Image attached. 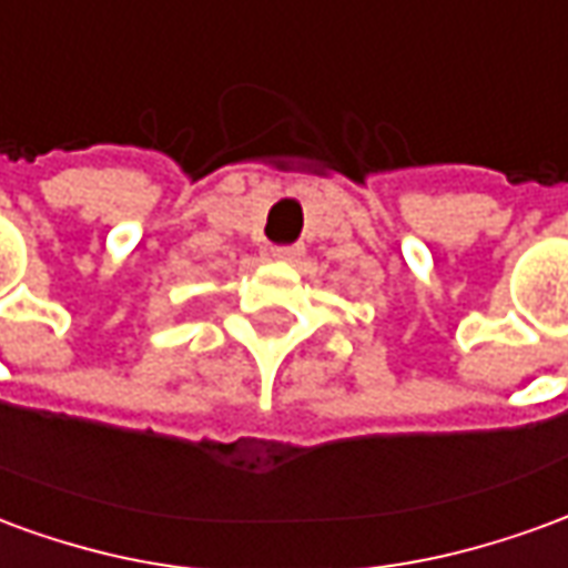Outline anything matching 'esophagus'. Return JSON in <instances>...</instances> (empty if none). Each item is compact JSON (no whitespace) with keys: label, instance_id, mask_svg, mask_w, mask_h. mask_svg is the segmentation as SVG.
Here are the masks:
<instances>
[{"label":"esophagus","instance_id":"34e87169","mask_svg":"<svg viewBox=\"0 0 568 568\" xmlns=\"http://www.w3.org/2000/svg\"><path fill=\"white\" fill-rule=\"evenodd\" d=\"M301 255H304V246H276L273 248V258L288 261V264L301 258Z\"/></svg>","mask_w":568,"mask_h":568}]
</instances>
